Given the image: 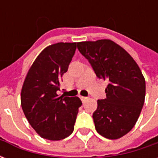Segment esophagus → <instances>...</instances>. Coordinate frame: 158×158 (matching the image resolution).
<instances>
[{
	"mask_svg": "<svg viewBox=\"0 0 158 158\" xmlns=\"http://www.w3.org/2000/svg\"><path fill=\"white\" fill-rule=\"evenodd\" d=\"M87 98H88V97H85V96H80V99H81V101H82L83 102H84L85 101H86V100H87Z\"/></svg>",
	"mask_w": 158,
	"mask_h": 158,
	"instance_id": "obj_1",
	"label": "esophagus"
}]
</instances>
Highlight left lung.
Segmentation results:
<instances>
[{"mask_svg": "<svg viewBox=\"0 0 158 158\" xmlns=\"http://www.w3.org/2000/svg\"><path fill=\"white\" fill-rule=\"evenodd\" d=\"M99 79L108 81L106 98L97 101L93 113L96 131L116 139L129 133L138 120L146 96L142 73L125 50L110 40L78 42Z\"/></svg>", "mask_w": 158, "mask_h": 158, "instance_id": "1", "label": "left lung"}]
</instances>
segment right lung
Here are the masks:
<instances>
[{
    "label": "right lung",
    "mask_w": 158,
    "mask_h": 158,
    "mask_svg": "<svg viewBox=\"0 0 158 158\" xmlns=\"http://www.w3.org/2000/svg\"><path fill=\"white\" fill-rule=\"evenodd\" d=\"M77 43H56L42 51L29 69L21 91V105L29 124L42 138L60 140L73 131L79 97L59 96Z\"/></svg>",
    "instance_id": "obj_1"
}]
</instances>
